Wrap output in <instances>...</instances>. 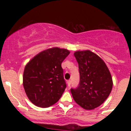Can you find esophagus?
Here are the masks:
<instances>
[{
  "label": "esophagus",
  "mask_w": 131,
  "mask_h": 131,
  "mask_svg": "<svg viewBox=\"0 0 131 131\" xmlns=\"http://www.w3.org/2000/svg\"><path fill=\"white\" fill-rule=\"evenodd\" d=\"M67 85H68V87L70 86V85H71V80L67 81Z\"/></svg>",
  "instance_id": "obj_1"
}]
</instances>
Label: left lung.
<instances>
[{"mask_svg": "<svg viewBox=\"0 0 131 131\" xmlns=\"http://www.w3.org/2000/svg\"><path fill=\"white\" fill-rule=\"evenodd\" d=\"M74 55L79 66L78 87L71 89L74 101L85 110L98 107L108 97L112 90L110 72L100 57L90 50L77 51Z\"/></svg>", "mask_w": 131, "mask_h": 131, "instance_id": "obj_1", "label": "left lung"}]
</instances>
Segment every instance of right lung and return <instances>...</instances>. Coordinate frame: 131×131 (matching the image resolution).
<instances>
[{"instance_id": "add662e5", "label": "right lung", "mask_w": 131, "mask_h": 131, "mask_svg": "<svg viewBox=\"0 0 131 131\" xmlns=\"http://www.w3.org/2000/svg\"><path fill=\"white\" fill-rule=\"evenodd\" d=\"M70 53L67 49L51 48L28 63L23 73V87L33 104L47 108L61 98L67 87L61 64Z\"/></svg>"}]
</instances>
